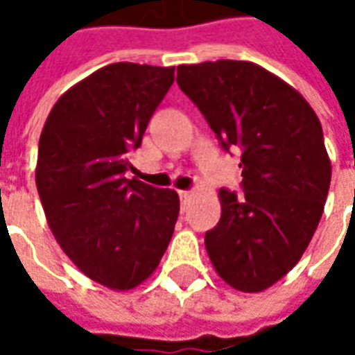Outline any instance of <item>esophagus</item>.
I'll list each match as a JSON object with an SVG mask.
<instances>
[{
    "label": "esophagus",
    "instance_id": "esophagus-1",
    "mask_svg": "<svg viewBox=\"0 0 355 355\" xmlns=\"http://www.w3.org/2000/svg\"><path fill=\"white\" fill-rule=\"evenodd\" d=\"M178 196H180V203H182V209H186L188 201L192 200V192H188V190H180V192H178Z\"/></svg>",
    "mask_w": 355,
    "mask_h": 355
}]
</instances>
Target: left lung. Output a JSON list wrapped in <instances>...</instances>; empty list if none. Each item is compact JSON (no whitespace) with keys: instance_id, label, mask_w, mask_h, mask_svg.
<instances>
[{"instance_id":"left-lung-1","label":"left lung","mask_w":355,"mask_h":355,"mask_svg":"<svg viewBox=\"0 0 355 355\" xmlns=\"http://www.w3.org/2000/svg\"><path fill=\"white\" fill-rule=\"evenodd\" d=\"M177 83L220 146L241 152L243 193L220 188L209 259L234 289L264 291L300 261L325 207L331 162L320 119L302 94L245 60L182 64Z\"/></svg>"}]
</instances>
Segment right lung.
Returning <instances> with one entry per match:
<instances>
[{
  "mask_svg": "<svg viewBox=\"0 0 355 355\" xmlns=\"http://www.w3.org/2000/svg\"><path fill=\"white\" fill-rule=\"evenodd\" d=\"M175 81V68L116 62L68 89L43 125L35 186L70 261L108 289L137 287L169 245L180 201L137 178L132 150Z\"/></svg>",
  "mask_w": 355,
  "mask_h": 355,
  "instance_id": "right-lung-1",
  "label": "right lung"
}]
</instances>
